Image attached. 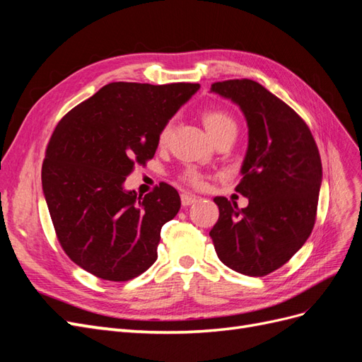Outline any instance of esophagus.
<instances>
[{"label":"esophagus","mask_w":362,"mask_h":362,"mask_svg":"<svg viewBox=\"0 0 362 362\" xmlns=\"http://www.w3.org/2000/svg\"><path fill=\"white\" fill-rule=\"evenodd\" d=\"M196 201H198V196H194V194H192V193H182V194H181V202H182L184 206L192 205V204H194Z\"/></svg>","instance_id":"1"}]
</instances>
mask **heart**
Segmentation results:
<instances>
[{
	"instance_id": "1",
	"label": "heart",
	"mask_w": 362,
	"mask_h": 362,
	"mask_svg": "<svg viewBox=\"0 0 362 362\" xmlns=\"http://www.w3.org/2000/svg\"><path fill=\"white\" fill-rule=\"evenodd\" d=\"M202 122L208 131V134H210V137H216L217 134H221L222 131L225 129H229V128H235V122L233 120V117L226 115L225 112H221V110H206L202 113ZM170 129H172V125L170 124H166L161 131H160V136H158V141L160 144H164L169 139V134H170ZM182 180L193 185V187H204L205 185V177L194 169H189L185 170L182 173Z\"/></svg>"
}]
</instances>
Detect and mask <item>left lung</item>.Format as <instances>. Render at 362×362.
<instances>
[{
	"label": "left lung",
	"mask_w": 362,
	"mask_h": 362,
	"mask_svg": "<svg viewBox=\"0 0 362 362\" xmlns=\"http://www.w3.org/2000/svg\"><path fill=\"white\" fill-rule=\"evenodd\" d=\"M238 105L247 149L235 192L246 208L216 196L218 221L210 231L217 257L247 276L279 269L310 237L322 185V161L310 128L293 108L252 80L211 84Z\"/></svg>",
	"instance_id": "left-lung-1"
}]
</instances>
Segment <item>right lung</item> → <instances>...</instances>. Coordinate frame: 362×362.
<instances>
[{
    "mask_svg": "<svg viewBox=\"0 0 362 362\" xmlns=\"http://www.w3.org/2000/svg\"><path fill=\"white\" fill-rule=\"evenodd\" d=\"M199 87L110 83L54 129L42 189L59 242L76 266L105 281H128L154 264L161 226L180 211V194L161 182L141 198L124 182L136 163L154 157L161 128Z\"/></svg>",
    "mask_w": 362,
    "mask_h": 362,
    "instance_id": "1",
    "label": "right lung"
}]
</instances>
